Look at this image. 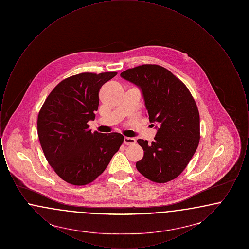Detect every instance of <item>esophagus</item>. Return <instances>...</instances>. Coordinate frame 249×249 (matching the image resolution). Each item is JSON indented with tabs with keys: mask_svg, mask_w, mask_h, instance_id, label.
<instances>
[{
	"mask_svg": "<svg viewBox=\"0 0 249 249\" xmlns=\"http://www.w3.org/2000/svg\"><path fill=\"white\" fill-rule=\"evenodd\" d=\"M136 142L134 138H131V137H125L124 138V143L126 145H131V144H134Z\"/></svg>",
	"mask_w": 249,
	"mask_h": 249,
	"instance_id": "obj_1",
	"label": "esophagus"
}]
</instances>
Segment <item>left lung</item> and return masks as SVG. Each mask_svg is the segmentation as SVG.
Returning a JSON list of instances; mask_svg holds the SVG:
<instances>
[{
	"label": "left lung",
	"mask_w": 249,
	"mask_h": 249,
	"mask_svg": "<svg viewBox=\"0 0 249 249\" xmlns=\"http://www.w3.org/2000/svg\"><path fill=\"white\" fill-rule=\"evenodd\" d=\"M120 75L142 89L149 121L159 125L152 142L137 140L143 149L137 170L156 183L178 178L200 142V114L194 98L179 78L157 64L139 65Z\"/></svg>",
	"instance_id": "obj_1"
}]
</instances>
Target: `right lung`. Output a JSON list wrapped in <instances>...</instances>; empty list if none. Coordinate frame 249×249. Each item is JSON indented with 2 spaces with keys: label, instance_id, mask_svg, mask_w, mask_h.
I'll return each instance as SVG.
<instances>
[{
  "label": "right lung",
  "instance_id": "1",
  "mask_svg": "<svg viewBox=\"0 0 249 249\" xmlns=\"http://www.w3.org/2000/svg\"><path fill=\"white\" fill-rule=\"evenodd\" d=\"M117 71L81 72L60 81L49 93L37 119V132L49 165L74 186L91 183L107 169L124 136L89 130L99 91Z\"/></svg>",
  "mask_w": 249,
  "mask_h": 249
}]
</instances>
